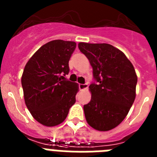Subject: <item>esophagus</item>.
<instances>
[{"instance_id":"1","label":"esophagus","mask_w":157,"mask_h":157,"mask_svg":"<svg viewBox=\"0 0 157 157\" xmlns=\"http://www.w3.org/2000/svg\"><path fill=\"white\" fill-rule=\"evenodd\" d=\"M78 87H79L80 90H84L87 89L88 86H87V84H79Z\"/></svg>"}]
</instances>
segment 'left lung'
Listing matches in <instances>:
<instances>
[{
  "mask_svg": "<svg viewBox=\"0 0 157 157\" xmlns=\"http://www.w3.org/2000/svg\"><path fill=\"white\" fill-rule=\"evenodd\" d=\"M78 48L93 67L95 82L89 86L90 103L84 105L90 127L107 131L121 123L134 103L138 77L131 62L112 45L78 43Z\"/></svg>",
  "mask_w": 157,
  "mask_h": 157,
  "instance_id": "obj_1",
  "label": "left lung"
}]
</instances>
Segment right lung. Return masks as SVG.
<instances>
[{
    "instance_id": "add662e5",
    "label": "right lung",
    "mask_w": 157,
    "mask_h": 157,
    "mask_svg": "<svg viewBox=\"0 0 157 157\" xmlns=\"http://www.w3.org/2000/svg\"><path fill=\"white\" fill-rule=\"evenodd\" d=\"M75 48V41L53 40L42 45L25 66L21 79L25 104L42 125L60 124L75 103L78 84L65 78Z\"/></svg>"
}]
</instances>
